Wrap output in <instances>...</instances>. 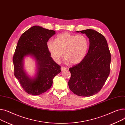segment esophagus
Returning a JSON list of instances; mask_svg holds the SVG:
<instances>
[{"label":"esophagus","mask_w":125,"mask_h":125,"mask_svg":"<svg viewBox=\"0 0 125 125\" xmlns=\"http://www.w3.org/2000/svg\"><path fill=\"white\" fill-rule=\"evenodd\" d=\"M67 69V68L64 67H62V68H61V70H62V71H64V70H66Z\"/></svg>","instance_id":"1"}]
</instances>
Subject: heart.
Here are the masks:
<instances>
[{"label": "heart", "mask_w": 125, "mask_h": 125, "mask_svg": "<svg viewBox=\"0 0 125 125\" xmlns=\"http://www.w3.org/2000/svg\"><path fill=\"white\" fill-rule=\"evenodd\" d=\"M89 47L87 38L82 35L63 32L57 35L55 41H48L47 47L54 61L60 62L63 55L67 62L76 64L85 57Z\"/></svg>", "instance_id": "b5f03b06"}]
</instances>
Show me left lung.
Returning a JSON list of instances; mask_svg holds the SVG:
<instances>
[{"mask_svg":"<svg viewBox=\"0 0 125 125\" xmlns=\"http://www.w3.org/2000/svg\"><path fill=\"white\" fill-rule=\"evenodd\" d=\"M77 33L85 34L89 39V48L84 60L70 68V89L80 96L89 97L103 87L110 72L111 55L104 37L96 31L86 29Z\"/></svg>","mask_w":125,"mask_h":125,"instance_id":"left-lung-1","label":"left lung"}]
</instances>
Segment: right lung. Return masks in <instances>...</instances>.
Returning <instances> with one entry per match:
<instances>
[{
    "label": "right lung",
    "instance_id": "right-lung-1",
    "mask_svg": "<svg viewBox=\"0 0 125 125\" xmlns=\"http://www.w3.org/2000/svg\"><path fill=\"white\" fill-rule=\"evenodd\" d=\"M55 34L53 30L34 26L21 35L13 57L14 76L28 94L40 95L50 88L53 79L61 72V67L51 57L47 47L49 39ZM35 61L36 71L32 77L24 68V58Z\"/></svg>",
    "mask_w": 125,
    "mask_h": 125
}]
</instances>
